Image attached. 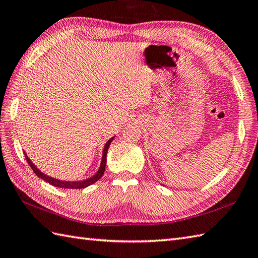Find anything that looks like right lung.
<instances>
[{
	"label": "right lung",
	"mask_w": 258,
	"mask_h": 258,
	"mask_svg": "<svg viewBox=\"0 0 258 258\" xmlns=\"http://www.w3.org/2000/svg\"><path fill=\"white\" fill-rule=\"evenodd\" d=\"M113 139L114 137H112V139H110L109 141L106 142L105 146H104V149H103V156H102V163H101V166H100V169L98 170V172L95 173V175L91 178L89 179H86V180L83 181H62V180H58V179H55V178H51L49 176H46L45 173L41 172L40 170L37 169V167H36L31 160H29L28 156L25 154V157H26V160L28 165L31 166V168L33 169V171L36 173V176H38L39 178L43 179V180H45L46 182H49L50 184L55 185V187H59V188H67V189H82V188H86L88 187V185L92 184L94 182H97L99 179L103 176L104 173V170H105V165H106V154H107V149H109L110 145H111V142L113 141Z\"/></svg>",
	"instance_id": "add662e5"
}]
</instances>
